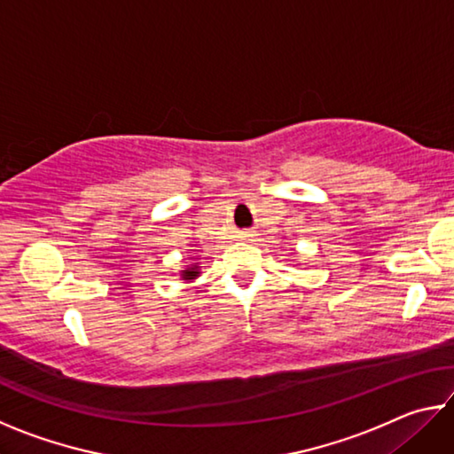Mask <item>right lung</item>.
<instances>
[{
    "label": "right lung",
    "instance_id": "add662e5",
    "mask_svg": "<svg viewBox=\"0 0 454 454\" xmlns=\"http://www.w3.org/2000/svg\"><path fill=\"white\" fill-rule=\"evenodd\" d=\"M198 274H200V272L196 270V268H190V270H186L182 276H184V280H192V278H196Z\"/></svg>",
    "mask_w": 454,
    "mask_h": 454
}]
</instances>
